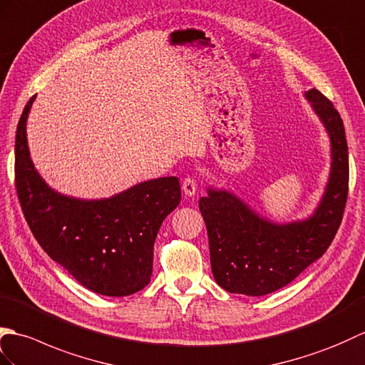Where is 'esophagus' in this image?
Returning a JSON list of instances; mask_svg holds the SVG:
<instances>
[{"label": "esophagus", "instance_id": "1", "mask_svg": "<svg viewBox=\"0 0 365 365\" xmlns=\"http://www.w3.org/2000/svg\"><path fill=\"white\" fill-rule=\"evenodd\" d=\"M182 190L185 195H195L197 190H198V181L195 180L193 176H185L184 181H182Z\"/></svg>", "mask_w": 365, "mask_h": 365}]
</instances>
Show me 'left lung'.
<instances>
[{
    "label": "left lung",
    "mask_w": 365,
    "mask_h": 365,
    "mask_svg": "<svg viewBox=\"0 0 365 365\" xmlns=\"http://www.w3.org/2000/svg\"><path fill=\"white\" fill-rule=\"evenodd\" d=\"M306 98L327 128L333 156L325 195L311 218L274 225L230 192L209 189L200 198L214 278L231 294L259 297L287 286L323 256L342 223L350 175L344 121L317 88L307 91Z\"/></svg>",
    "instance_id": "1"
}]
</instances>
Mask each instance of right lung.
<instances>
[{
	"label": "right lung",
	"mask_w": 365,
	"mask_h": 365,
	"mask_svg": "<svg viewBox=\"0 0 365 365\" xmlns=\"http://www.w3.org/2000/svg\"><path fill=\"white\" fill-rule=\"evenodd\" d=\"M34 98L24 106L15 135V189L29 230L46 255L92 292H139L151 279L160 225L181 201L180 180L158 178L95 201L51 190L29 158L26 120Z\"/></svg>",
	"instance_id": "add662e5"
}]
</instances>
